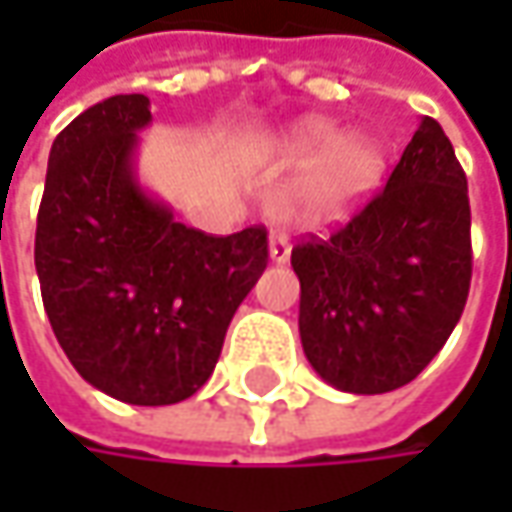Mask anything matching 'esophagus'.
<instances>
[{
  "instance_id": "esophagus-1",
  "label": "esophagus",
  "mask_w": 512,
  "mask_h": 512,
  "mask_svg": "<svg viewBox=\"0 0 512 512\" xmlns=\"http://www.w3.org/2000/svg\"><path fill=\"white\" fill-rule=\"evenodd\" d=\"M270 259L276 262V265H282L290 259V239H287L285 233H276L273 239H270Z\"/></svg>"
}]
</instances>
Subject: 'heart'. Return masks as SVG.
Returning a JSON list of instances; mask_svg holds the SVG:
<instances>
[{"instance_id":"b5f03b06","label":"heart","mask_w":512,"mask_h":512,"mask_svg":"<svg viewBox=\"0 0 512 512\" xmlns=\"http://www.w3.org/2000/svg\"><path fill=\"white\" fill-rule=\"evenodd\" d=\"M279 159L293 168L320 162L307 173L293 199L296 213L310 225L344 219L379 185L384 170L382 150L367 139L344 142V130L330 122H310L287 136L279 148Z\"/></svg>"}]
</instances>
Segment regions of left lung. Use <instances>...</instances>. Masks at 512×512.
Segmentation results:
<instances>
[{
    "label": "left lung",
    "mask_w": 512,
    "mask_h": 512,
    "mask_svg": "<svg viewBox=\"0 0 512 512\" xmlns=\"http://www.w3.org/2000/svg\"><path fill=\"white\" fill-rule=\"evenodd\" d=\"M299 333L313 370L344 393L413 382L462 319L473 276L467 176L424 116L387 185L327 239L293 247Z\"/></svg>",
    "instance_id": "8db88e82"
}]
</instances>
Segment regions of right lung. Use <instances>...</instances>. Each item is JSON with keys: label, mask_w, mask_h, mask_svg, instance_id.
Listing matches in <instances>:
<instances>
[{"label": "right lung", "mask_w": 512, "mask_h": 512, "mask_svg": "<svg viewBox=\"0 0 512 512\" xmlns=\"http://www.w3.org/2000/svg\"><path fill=\"white\" fill-rule=\"evenodd\" d=\"M150 99L119 93L53 139L36 219L50 327L76 373L142 407L185 402L210 379L236 307L267 267V230L210 236L136 182Z\"/></svg>", "instance_id": "1"}]
</instances>
